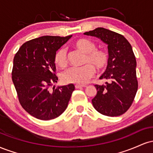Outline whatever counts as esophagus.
Masks as SVG:
<instances>
[{"instance_id": "esophagus-1", "label": "esophagus", "mask_w": 153, "mask_h": 153, "mask_svg": "<svg viewBox=\"0 0 153 153\" xmlns=\"http://www.w3.org/2000/svg\"><path fill=\"white\" fill-rule=\"evenodd\" d=\"M75 88H85L86 87V85H80V84H76V85H75Z\"/></svg>"}]
</instances>
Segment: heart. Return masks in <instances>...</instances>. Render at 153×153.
Returning a JSON list of instances; mask_svg holds the SVG:
<instances>
[{
    "instance_id": "b5f03b06",
    "label": "heart",
    "mask_w": 153,
    "mask_h": 153,
    "mask_svg": "<svg viewBox=\"0 0 153 153\" xmlns=\"http://www.w3.org/2000/svg\"><path fill=\"white\" fill-rule=\"evenodd\" d=\"M76 47L85 54L84 65L81 67H73L63 71L61 74L62 81L66 83L84 84L88 81L95 74L96 67L98 71L106 69L109 63V54L104 50L96 49V45L94 42L87 39H80L74 44ZM54 62L61 68H65L68 65V57L65 48L61 47L56 51L54 56Z\"/></svg>"
}]
</instances>
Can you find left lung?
<instances>
[{
  "label": "left lung",
  "mask_w": 153,
  "mask_h": 153,
  "mask_svg": "<svg viewBox=\"0 0 153 153\" xmlns=\"http://www.w3.org/2000/svg\"><path fill=\"white\" fill-rule=\"evenodd\" d=\"M84 34L107 44L110 57L106 71L100 77L107 82L106 85H95L97 94L92 99L93 106L103 115H122L130 108L138 88L137 62L131 45L123 35L104 28H96Z\"/></svg>",
  "instance_id": "left-lung-1"
}]
</instances>
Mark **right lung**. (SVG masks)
<instances>
[{
    "instance_id": "1",
    "label": "right lung",
    "mask_w": 153,
    "mask_h": 153,
    "mask_svg": "<svg viewBox=\"0 0 153 153\" xmlns=\"http://www.w3.org/2000/svg\"><path fill=\"white\" fill-rule=\"evenodd\" d=\"M72 36H43L29 40L19 48L13 58L12 80L19 103L35 118L50 120L68 107L75 85L69 84L50 90L57 82L54 56Z\"/></svg>"
}]
</instances>
